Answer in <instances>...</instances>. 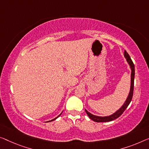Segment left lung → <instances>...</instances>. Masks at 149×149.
I'll return each instance as SVG.
<instances>
[{
	"instance_id": "1",
	"label": "left lung",
	"mask_w": 149,
	"mask_h": 149,
	"mask_svg": "<svg viewBox=\"0 0 149 149\" xmlns=\"http://www.w3.org/2000/svg\"><path fill=\"white\" fill-rule=\"evenodd\" d=\"M124 56L126 59V61L128 62V65H130V70H131V74H130V88L129 93H128V96H127V97H126V100H125V102H124V103L123 104V106H122L118 110H117L114 113H113V114L111 115H109V116H96V115L91 114V113L89 112L87 110L85 109L86 114H88L89 118H90L91 120H94V122H97V123H105V122H110L116 119L117 118H118L122 114H123L124 111L126 109V108L128 107V106L129 105V104L132 100L133 90H134V65L131 58H130V55H128V53L126 52V51H124Z\"/></svg>"
}]
</instances>
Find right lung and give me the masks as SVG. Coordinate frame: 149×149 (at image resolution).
<instances>
[{"label":"right lung","instance_id":"right-lung-1","mask_svg":"<svg viewBox=\"0 0 149 149\" xmlns=\"http://www.w3.org/2000/svg\"><path fill=\"white\" fill-rule=\"evenodd\" d=\"M62 112L61 113V114H59V116H57L56 118H53V119H52V120H49V121H47V122H52V121H53V120H56V119L57 118H58V117H59V116H60V115H61V114H62Z\"/></svg>","mask_w":149,"mask_h":149}]
</instances>
